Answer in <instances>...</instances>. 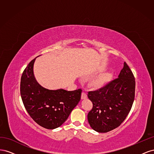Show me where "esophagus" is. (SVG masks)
Instances as JSON below:
<instances>
[{
  "mask_svg": "<svg viewBox=\"0 0 154 154\" xmlns=\"http://www.w3.org/2000/svg\"><path fill=\"white\" fill-rule=\"evenodd\" d=\"M81 97H82V100L86 99L87 97V94H86V92H82Z\"/></svg>",
  "mask_w": 154,
  "mask_h": 154,
  "instance_id": "34e87169",
  "label": "esophagus"
}]
</instances>
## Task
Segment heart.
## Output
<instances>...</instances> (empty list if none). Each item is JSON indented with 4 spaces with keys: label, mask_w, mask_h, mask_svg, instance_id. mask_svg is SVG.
<instances>
[{
    "label": "heart",
    "mask_w": 154,
    "mask_h": 154,
    "mask_svg": "<svg viewBox=\"0 0 154 154\" xmlns=\"http://www.w3.org/2000/svg\"><path fill=\"white\" fill-rule=\"evenodd\" d=\"M107 79H108V76H106V75L103 76L102 77H101L100 78L96 80V81L95 82V84L97 85L103 84V83H104L107 80Z\"/></svg>",
    "instance_id": "b5f03b06"
}]
</instances>
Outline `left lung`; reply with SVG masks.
Wrapping results in <instances>:
<instances>
[{"label":"left lung","instance_id":"left-lung-1","mask_svg":"<svg viewBox=\"0 0 154 154\" xmlns=\"http://www.w3.org/2000/svg\"><path fill=\"white\" fill-rule=\"evenodd\" d=\"M136 81L126 62L118 78L94 91L88 92L92 108L88 122L95 131L105 133L122 124L127 117L135 98Z\"/></svg>","mask_w":154,"mask_h":154}]
</instances>
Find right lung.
Returning a JSON list of instances; mask_svg holds the SVG:
<instances>
[{
    "instance_id": "1",
    "label": "right lung",
    "mask_w": 154,
    "mask_h": 154,
    "mask_svg": "<svg viewBox=\"0 0 154 154\" xmlns=\"http://www.w3.org/2000/svg\"><path fill=\"white\" fill-rule=\"evenodd\" d=\"M32 60L23 71L20 80V95L27 113L35 122L47 129L61 126L81 99L82 88L73 91H52L41 87L33 74Z\"/></svg>"
}]
</instances>
